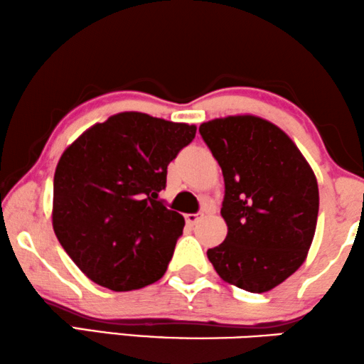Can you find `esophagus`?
<instances>
[{
  "mask_svg": "<svg viewBox=\"0 0 364 364\" xmlns=\"http://www.w3.org/2000/svg\"><path fill=\"white\" fill-rule=\"evenodd\" d=\"M203 218V213H188L186 215V221L188 225H197Z\"/></svg>",
  "mask_w": 364,
  "mask_h": 364,
  "instance_id": "esophagus-1",
  "label": "esophagus"
}]
</instances>
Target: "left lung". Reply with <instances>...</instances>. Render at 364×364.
Instances as JSON below:
<instances>
[{
  "label": "left lung",
  "instance_id": "obj_1",
  "mask_svg": "<svg viewBox=\"0 0 364 364\" xmlns=\"http://www.w3.org/2000/svg\"><path fill=\"white\" fill-rule=\"evenodd\" d=\"M225 178L221 217L228 235L207 251L218 276L247 292H267L307 257L318 217L312 167L281 128L241 114L200 124Z\"/></svg>",
  "mask_w": 364,
  "mask_h": 364
}]
</instances>
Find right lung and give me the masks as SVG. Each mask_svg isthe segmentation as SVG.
Listing matches in <instances>:
<instances>
[{
    "mask_svg": "<svg viewBox=\"0 0 364 364\" xmlns=\"http://www.w3.org/2000/svg\"><path fill=\"white\" fill-rule=\"evenodd\" d=\"M193 124L124 112L67 147L54 176L52 226L88 279L117 292L159 281L183 217L159 200L167 166L195 138Z\"/></svg>",
    "mask_w": 364,
    "mask_h": 364,
    "instance_id": "right-lung-1",
    "label": "right lung"
}]
</instances>
